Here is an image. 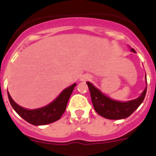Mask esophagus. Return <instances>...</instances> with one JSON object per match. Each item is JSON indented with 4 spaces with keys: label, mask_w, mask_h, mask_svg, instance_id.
I'll return each instance as SVG.
<instances>
[{
    "label": "esophagus",
    "mask_w": 156,
    "mask_h": 156,
    "mask_svg": "<svg viewBox=\"0 0 156 156\" xmlns=\"http://www.w3.org/2000/svg\"><path fill=\"white\" fill-rule=\"evenodd\" d=\"M90 78H91V76H90V75L86 74V75H83V76H82L81 80L82 81H88V80H89Z\"/></svg>",
    "instance_id": "esophagus-1"
}]
</instances>
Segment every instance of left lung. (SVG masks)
<instances>
[{"mask_svg":"<svg viewBox=\"0 0 156 156\" xmlns=\"http://www.w3.org/2000/svg\"><path fill=\"white\" fill-rule=\"evenodd\" d=\"M131 51L135 52L133 48H131ZM87 84L90 91L92 103L95 111L102 117L108 119H122L132 115L144 101L147 90L146 86L139 98L128 102H119L113 100L108 96L102 94L91 83L88 82Z\"/></svg>","mask_w":156,"mask_h":156,"instance_id":"left-lung-1","label":"left lung"}]
</instances>
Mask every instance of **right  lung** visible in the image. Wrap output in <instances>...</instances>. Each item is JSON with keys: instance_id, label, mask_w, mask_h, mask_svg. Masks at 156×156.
<instances>
[{"instance_id": "right-lung-1", "label": "right lung", "mask_w": 156, "mask_h": 156, "mask_svg": "<svg viewBox=\"0 0 156 156\" xmlns=\"http://www.w3.org/2000/svg\"><path fill=\"white\" fill-rule=\"evenodd\" d=\"M76 85L77 83H73L70 87L65 88L54 101L45 107L37 109H27L22 108L20 105L16 104L9 93L7 94L9 101L12 108L22 119L33 125H44L58 120L63 115L68 105V99Z\"/></svg>"}]
</instances>
